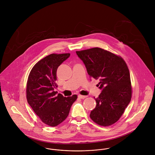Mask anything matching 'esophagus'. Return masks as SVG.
<instances>
[{"label": "esophagus", "mask_w": 155, "mask_h": 155, "mask_svg": "<svg viewBox=\"0 0 155 155\" xmlns=\"http://www.w3.org/2000/svg\"><path fill=\"white\" fill-rule=\"evenodd\" d=\"M78 97H79V99H84L86 98V97H87V96H82V95H78Z\"/></svg>", "instance_id": "esophagus-1"}]
</instances>
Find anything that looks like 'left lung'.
<instances>
[{"mask_svg": "<svg viewBox=\"0 0 155 155\" xmlns=\"http://www.w3.org/2000/svg\"><path fill=\"white\" fill-rule=\"evenodd\" d=\"M90 78L99 79L102 90L96 99V106L90 118L99 125L108 126L116 123L130 103L132 87L130 73L123 59L101 48L76 51Z\"/></svg>", "mask_w": 155, "mask_h": 155, "instance_id": "8db88e82", "label": "left lung"}]
</instances>
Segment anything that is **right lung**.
<instances>
[{"label": "right lung", "instance_id": "add662e5", "mask_svg": "<svg viewBox=\"0 0 155 155\" xmlns=\"http://www.w3.org/2000/svg\"><path fill=\"white\" fill-rule=\"evenodd\" d=\"M70 55L52 53L46 56L33 67L27 82L28 102L41 120L52 127L66 119L78 97L77 95L65 97L54 91L57 69Z\"/></svg>", "mask_w": 155, "mask_h": 155}]
</instances>
